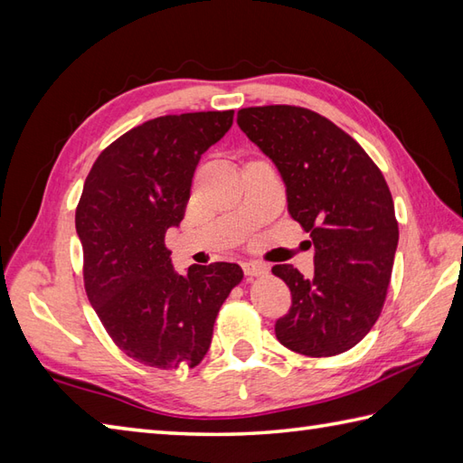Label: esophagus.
Instances as JSON below:
<instances>
[{
	"instance_id": "1",
	"label": "esophagus",
	"mask_w": 463,
	"mask_h": 463,
	"mask_svg": "<svg viewBox=\"0 0 463 463\" xmlns=\"http://www.w3.org/2000/svg\"><path fill=\"white\" fill-rule=\"evenodd\" d=\"M242 270L249 279H254V277H262V274H267L269 269H267V264L257 262V260H249V262L242 264Z\"/></svg>"
}]
</instances>
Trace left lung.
<instances>
[{
    "label": "left lung",
    "mask_w": 463,
    "mask_h": 463,
    "mask_svg": "<svg viewBox=\"0 0 463 463\" xmlns=\"http://www.w3.org/2000/svg\"><path fill=\"white\" fill-rule=\"evenodd\" d=\"M237 123L277 165L288 213L314 244V277L272 267L292 294L274 332L292 352L336 356L366 336L386 300L398 247L386 179L348 133L304 107H247Z\"/></svg>",
    "instance_id": "1"
}]
</instances>
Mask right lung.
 <instances>
[{
  "label": "right lung",
  "instance_id": "1",
  "mask_svg": "<svg viewBox=\"0 0 463 463\" xmlns=\"http://www.w3.org/2000/svg\"><path fill=\"white\" fill-rule=\"evenodd\" d=\"M234 111L165 115L127 131L87 175L75 229L85 292L107 334L145 366L194 368L209 352L222 302L242 280L234 262L179 274L165 234L179 226L201 155Z\"/></svg>",
  "mask_w": 463,
  "mask_h": 463
}]
</instances>
